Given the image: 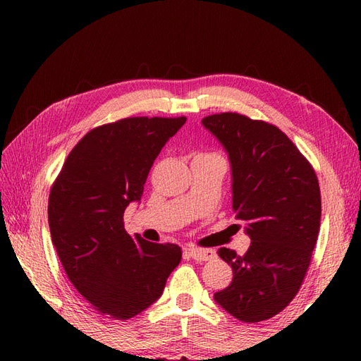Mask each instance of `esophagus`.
I'll return each instance as SVG.
<instances>
[{"label": "esophagus", "instance_id": "esophagus-1", "mask_svg": "<svg viewBox=\"0 0 361 361\" xmlns=\"http://www.w3.org/2000/svg\"><path fill=\"white\" fill-rule=\"evenodd\" d=\"M188 255L192 257L194 260H198V262H206V260H212L214 257H216V251L214 250H202V248H189Z\"/></svg>", "mask_w": 361, "mask_h": 361}]
</instances>
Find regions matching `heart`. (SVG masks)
I'll list each match as a JSON object with an SVG mask.
<instances>
[{
	"mask_svg": "<svg viewBox=\"0 0 361 361\" xmlns=\"http://www.w3.org/2000/svg\"><path fill=\"white\" fill-rule=\"evenodd\" d=\"M212 157H216V155H212Z\"/></svg>",
	"mask_w": 361,
	"mask_h": 361,
	"instance_id": "heart-1",
	"label": "heart"
}]
</instances>
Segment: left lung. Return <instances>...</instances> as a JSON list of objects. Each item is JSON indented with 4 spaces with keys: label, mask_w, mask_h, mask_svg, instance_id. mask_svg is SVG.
<instances>
[{
    "label": "left lung",
    "mask_w": 361,
    "mask_h": 361,
    "mask_svg": "<svg viewBox=\"0 0 361 361\" xmlns=\"http://www.w3.org/2000/svg\"><path fill=\"white\" fill-rule=\"evenodd\" d=\"M202 124L228 153L233 211L251 239L243 256L217 251L234 274L214 301L243 323H259L286 309L304 281L319 233L318 178L278 127L237 113Z\"/></svg>",
    "instance_id": "obj_1"
}]
</instances>
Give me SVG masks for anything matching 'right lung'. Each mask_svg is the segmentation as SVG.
<instances>
[{
  "mask_svg": "<svg viewBox=\"0 0 361 361\" xmlns=\"http://www.w3.org/2000/svg\"><path fill=\"white\" fill-rule=\"evenodd\" d=\"M186 118H127L91 130L68 155L51 189L48 221L68 278L88 304L114 319L136 317L163 295L181 260L173 243L124 228L153 161Z\"/></svg>",
  "mask_w": 361,
  "mask_h": 361,
  "instance_id": "1",
  "label": "right lung"
}]
</instances>
